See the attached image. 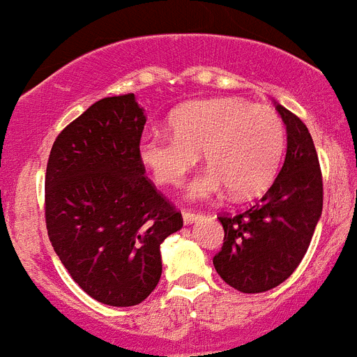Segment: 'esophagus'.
Here are the masks:
<instances>
[{"label":"esophagus","instance_id":"obj_1","mask_svg":"<svg viewBox=\"0 0 357 357\" xmlns=\"http://www.w3.org/2000/svg\"><path fill=\"white\" fill-rule=\"evenodd\" d=\"M182 218H184V223H193L195 220L198 218V214H195L193 211L184 209V211H182Z\"/></svg>","mask_w":357,"mask_h":357}]
</instances>
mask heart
Wrapping results in <instances>:
<instances>
[{
    "label": "heart",
    "instance_id": "1",
    "mask_svg": "<svg viewBox=\"0 0 357 357\" xmlns=\"http://www.w3.org/2000/svg\"><path fill=\"white\" fill-rule=\"evenodd\" d=\"M169 127L173 135L146 132L139 157L160 185H181L204 153L209 168L189 185L193 200H209L227 189L236 198L263 193L284 155L282 118L239 98L189 103L173 114Z\"/></svg>",
    "mask_w": 357,
    "mask_h": 357
}]
</instances>
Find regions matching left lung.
I'll return each instance as SVG.
<instances>
[{
	"label": "left lung",
	"instance_id": "8db88e82",
	"mask_svg": "<svg viewBox=\"0 0 357 357\" xmlns=\"http://www.w3.org/2000/svg\"><path fill=\"white\" fill-rule=\"evenodd\" d=\"M288 132L279 175L254 207L220 216L225 230L213 264L241 293H263L284 282L301 264L321 216L324 184L317 148L307 127L277 103Z\"/></svg>",
	"mask_w": 357,
	"mask_h": 357
}]
</instances>
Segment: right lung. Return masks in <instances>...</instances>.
<instances>
[{
	"mask_svg": "<svg viewBox=\"0 0 357 357\" xmlns=\"http://www.w3.org/2000/svg\"><path fill=\"white\" fill-rule=\"evenodd\" d=\"M144 112L134 94L103 98L56 135L44 181L50 241L94 301L137 305L162 273L160 243L182 214L148 181Z\"/></svg>",
	"mask_w": 357,
	"mask_h": 357,
	"instance_id": "add662e5",
	"label": "right lung"
}]
</instances>
